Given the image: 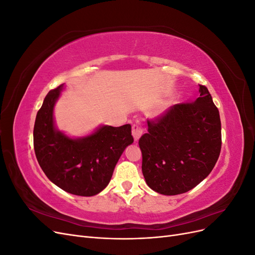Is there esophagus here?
Listing matches in <instances>:
<instances>
[{"label": "esophagus", "mask_w": 255, "mask_h": 255, "mask_svg": "<svg viewBox=\"0 0 255 255\" xmlns=\"http://www.w3.org/2000/svg\"><path fill=\"white\" fill-rule=\"evenodd\" d=\"M132 134L134 136V139L137 141L139 139L140 136L143 134V128L140 123H134L132 127Z\"/></svg>", "instance_id": "1"}]
</instances>
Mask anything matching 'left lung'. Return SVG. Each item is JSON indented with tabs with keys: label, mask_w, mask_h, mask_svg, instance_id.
<instances>
[{
	"label": "left lung",
	"mask_w": 255,
	"mask_h": 255,
	"mask_svg": "<svg viewBox=\"0 0 255 255\" xmlns=\"http://www.w3.org/2000/svg\"><path fill=\"white\" fill-rule=\"evenodd\" d=\"M195 102L175 104L152 120L139 141L142 174L158 194H184L211 173L221 150L219 111L199 85Z\"/></svg>",
	"instance_id": "8db88e82"
}]
</instances>
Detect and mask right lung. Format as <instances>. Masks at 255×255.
<instances>
[{
	"label": "right lung",
	"mask_w": 255,
	"mask_h": 255,
	"mask_svg": "<svg viewBox=\"0 0 255 255\" xmlns=\"http://www.w3.org/2000/svg\"><path fill=\"white\" fill-rule=\"evenodd\" d=\"M64 84L49 91L34 126V149L49 180L69 194L91 197L109 185L127 146L133 143L130 125L104 126L87 137L71 139L55 129L53 109Z\"/></svg>",
	"instance_id": "right-lung-1"
}]
</instances>
